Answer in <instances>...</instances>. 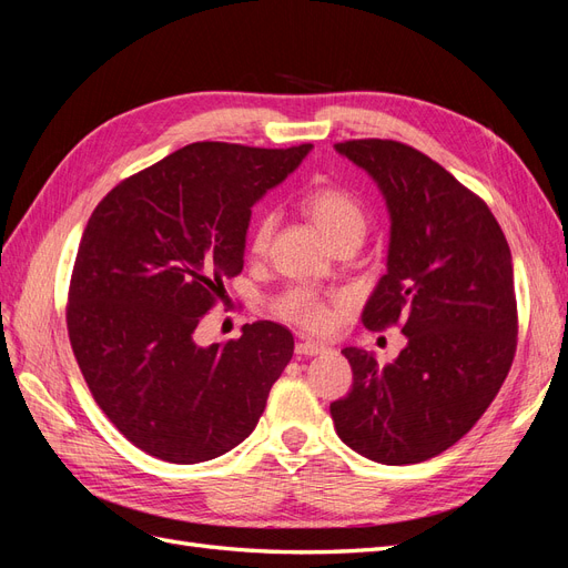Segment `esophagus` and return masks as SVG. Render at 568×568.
Wrapping results in <instances>:
<instances>
[{"mask_svg":"<svg viewBox=\"0 0 568 568\" xmlns=\"http://www.w3.org/2000/svg\"><path fill=\"white\" fill-rule=\"evenodd\" d=\"M322 353H326V346H322V343H315V341L296 343V355H301V357H313V355H322Z\"/></svg>","mask_w":568,"mask_h":568,"instance_id":"34e87169","label":"esophagus"}]
</instances>
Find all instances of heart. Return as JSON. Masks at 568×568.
I'll list each match as a JSON object with an SVG mask.
<instances>
[{
  "instance_id": "heart-1",
  "label": "heart",
  "mask_w": 568,
  "mask_h": 568,
  "mask_svg": "<svg viewBox=\"0 0 568 568\" xmlns=\"http://www.w3.org/2000/svg\"><path fill=\"white\" fill-rule=\"evenodd\" d=\"M301 209L307 215V220L313 222L315 230L324 236V242L334 246L343 239H359L367 232L369 217L367 209L363 205L355 194H351L348 189L336 186V184H315L307 189L301 199ZM274 227H277V217L272 213H265L257 217L251 232V242L248 248L253 255H263L274 236ZM284 320L296 322L305 329L324 334L329 332L334 322H336V311L332 305H326L320 301L315 294L305 288H291L274 305Z\"/></svg>"
}]
</instances>
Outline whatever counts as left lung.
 <instances>
[{
  "label": "left lung",
  "mask_w": 568,
  "mask_h": 568,
  "mask_svg": "<svg viewBox=\"0 0 568 568\" xmlns=\"http://www.w3.org/2000/svg\"><path fill=\"white\" fill-rule=\"evenodd\" d=\"M334 149L376 182L390 215L363 324H400L407 346L388 365L343 348L353 388L332 419L363 457L417 464L467 434L507 379L519 332L509 244L488 205L422 151L393 140Z\"/></svg>",
  "instance_id": "obj_1"
}]
</instances>
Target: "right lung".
I'll use <instances>...</instances> for the list:
<instances>
[{
	"mask_svg": "<svg viewBox=\"0 0 568 568\" xmlns=\"http://www.w3.org/2000/svg\"><path fill=\"white\" fill-rule=\"evenodd\" d=\"M313 144L196 142L113 186L82 232L68 336L97 405L136 448L175 464L251 436L294 336L267 320L199 346L194 332L244 270L251 209Z\"/></svg>",
	"mask_w": 568,
	"mask_h": 568,
	"instance_id": "1",
	"label": "right lung"
}]
</instances>
